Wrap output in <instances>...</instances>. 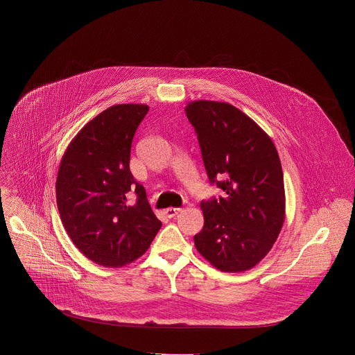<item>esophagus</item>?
<instances>
[{
	"label": "esophagus",
	"mask_w": 355,
	"mask_h": 355,
	"mask_svg": "<svg viewBox=\"0 0 355 355\" xmlns=\"http://www.w3.org/2000/svg\"><path fill=\"white\" fill-rule=\"evenodd\" d=\"M180 211H182L180 207H168V209L165 210V214H166V217L172 218V217H175L176 214H179Z\"/></svg>",
	"instance_id": "obj_1"
}]
</instances>
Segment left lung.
<instances>
[{"label":"left lung","mask_w":355,"mask_h":355,"mask_svg":"<svg viewBox=\"0 0 355 355\" xmlns=\"http://www.w3.org/2000/svg\"><path fill=\"white\" fill-rule=\"evenodd\" d=\"M187 119L198 134L203 164L224 196L201 202L198 253L221 272L254 268L276 242L286 218L280 158L270 137L228 102H189ZM224 177L218 182L216 178Z\"/></svg>","instance_id":"1"}]
</instances>
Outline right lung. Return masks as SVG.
<instances>
[{
  "mask_svg": "<svg viewBox=\"0 0 355 355\" xmlns=\"http://www.w3.org/2000/svg\"><path fill=\"white\" fill-rule=\"evenodd\" d=\"M149 106L117 103L92 119L62 154L55 198L62 225L79 249L105 268L125 266L150 248L161 228L145 187L130 171L131 144ZM135 192L137 203L128 197Z\"/></svg>",
  "mask_w": 355,
  "mask_h": 355,
  "instance_id": "add662e5",
  "label": "right lung"
}]
</instances>
